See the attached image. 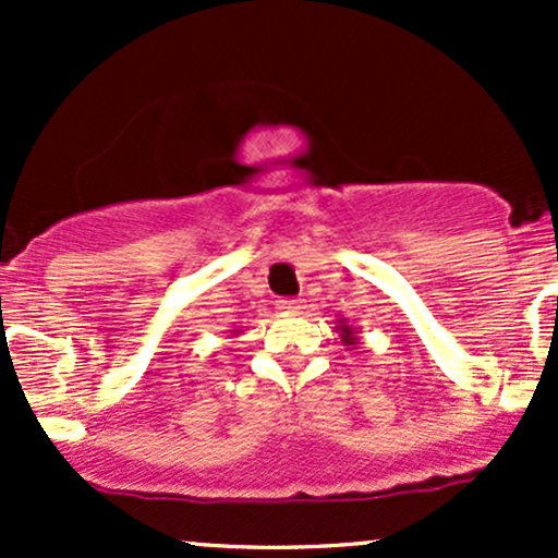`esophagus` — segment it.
Instances as JSON below:
<instances>
[{
  "instance_id": "1",
  "label": "esophagus",
  "mask_w": 558,
  "mask_h": 558,
  "mask_svg": "<svg viewBox=\"0 0 558 558\" xmlns=\"http://www.w3.org/2000/svg\"><path fill=\"white\" fill-rule=\"evenodd\" d=\"M301 310H304V301H299V299H280L278 301V312H283V315H299Z\"/></svg>"
}]
</instances>
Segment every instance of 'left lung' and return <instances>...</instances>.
I'll list each match as a JSON object with an SVG mask.
<instances>
[{
	"label": "left lung",
	"instance_id": "1",
	"mask_svg": "<svg viewBox=\"0 0 558 558\" xmlns=\"http://www.w3.org/2000/svg\"><path fill=\"white\" fill-rule=\"evenodd\" d=\"M336 332H338V336H341V343L349 345V349H351V345L360 343V338H356V332H354V325H349V323H345V319H338Z\"/></svg>",
	"mask_w": 558,
	"mask_h": 558
}]
</instances>
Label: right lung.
<instances>
[{
	"mask_svg": "<svg viewBox=\"0 0 558 558\" xmlns=\"http://www.w3.org/2000/svg\"><path fill=\"white\" fill-rule=\"evenodd\" d=\"M233 336H239V330H233Z\"/></svg>",
	"mask_w": 558,
	"mask_h": 558,
	"instance_id": "add662e5",
	"label": "right lung"
}]
</instances>
